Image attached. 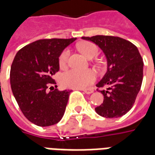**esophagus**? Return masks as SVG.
<instances>
[{"label":"esophagus","mask_w":155,"mask_h":155,"mask_svg":"<svg viewBox=\"0 0 155 155\" xmlns=\"http://www.w3.org/2000/svg\"><path fill=\"white\" fill-rule=\"evenodd\" d=\"M82 91H84V93H85V94H91V93H93L94 92V91L92 90V89H86V90H82Z\"/></svg>","instance_id":"1"}]
</instances>
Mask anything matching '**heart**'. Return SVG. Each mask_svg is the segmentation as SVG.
Listing matches in <instances>:
<instances>
[{"instance_id": "heart-1", "label": "heart", "mask_w": 155, "mask_h": 155, "mask_svg": "<svg viewBox=\"0 0 155 155\" xmlns=\"http://www.w3.org/2000/svg\"><path fill=\"white\" fill-rule=\"evenodd\" d=\"M79 50L87 58H93L98 53V47L92 42L85 41L78 45ZM70 56L69 49H65L61 52L59 56V65L61 68L67 66L68 60ZM96 80V74L92 70L78 71L71 70L62 74L61 81L65 87L74 89H85L94 83Z\"/></svg>"}]
</instances>
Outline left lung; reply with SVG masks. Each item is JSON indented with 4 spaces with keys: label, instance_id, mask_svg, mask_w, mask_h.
I'll return each mask as SVG.
<instances>
[{
    "label": "left lung",
    "instance_id": "8db88e82",
    "mask_svg": "<svg viewBox=\"0 0 155 155\" xmlns=\"http://www.w3.org/2000/svg\"><path fill=\"white\" fill-rule=\"evenodd\" d=\"M98 45L107 60V71L96 84L104 95L103 103L95 108L104 118L123 116L133 107L143 81V59L130 41L110 35L82 37Z\"/></svg>",
    "mask_w": 155,
    "mask_h": 155
}]
</instances>
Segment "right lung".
Returning <instances> with one entry per match:
<instances>
[{"label":"right lung","mask_w":155,"mask_h":155,"mask_svg":"<svg viewBox=\"0 0 155 155\" xmlns=\"http://www.w3.org/2000/svg\"><path fill=\"white\" fill-rule=\"evenodd\" d=\"M75 40H39L21 48L14 58L10 72L12 93L25 118L38 126L55 124L64 115L71 91L47 89L55 84L52 76L60 70V54Z\"/></svg>","instance_id":"right-lung-1"}]
</instances>
